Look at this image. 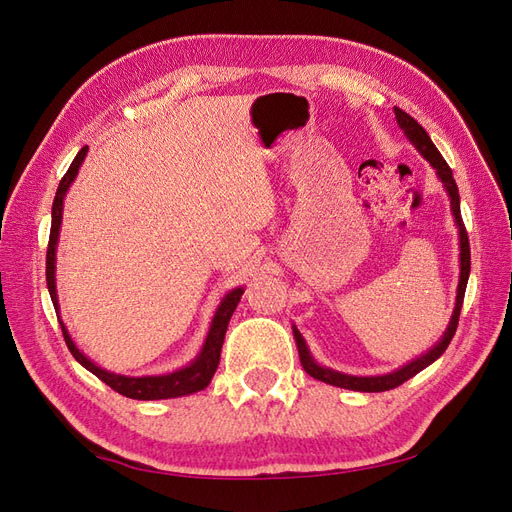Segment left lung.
<instances>
[{
    "label": "left lung",
    "instance_id": "8db88e82",
    "mask_svg": "<svg viewBox=\"0 0 512 512\" xmlns=\"http://www.w3.org/2000/svg\"><path fill=\"white\" fill-rule=\"evenodd\" d=\"M395 117H397V123L401 128H404L406 136L412 141V145L423 153L425 160L438 170V177L442 179L444 188L448 192V196H451V209H453V215L457 220V226H459V245H461V275H459V286H457V305H455V312H453V318H451V324H448V329L444 333V337L440 339V342L433 346L427 354H423L421 359H416L412 363H408L406 367H401L397 371H393V374H386V376H374V378H356V376H346V374H339V371H333V369H324L320 365L314 363L312 356H309V350L303 342L301 333L294 329V339H297V348H299V359H301V365L303 369L307 371L309 376L320 380V382H327V384H333V386H342V389H350V391H363V393H380V391H391L395 389V386L404 384L406 380H410L412 376H416L418 371L425 369L427 365H431L433 361L438 359V356H442V352L448 348V344H451V339L457 331V324H459V314H461V305H463V294H466V286H468V277H470V241H468V232H466V226H463V220H461V209H459V190H457V183L453 179V170L451 166L446 164V160L440 156V151L436 149V145L431 143L429 134L423 130L421 123H418L416 119H412L406 111H401V108H395Z\"/></svg>",
    "mask_w": 512,
    "mask_h": 512
}]
</instances>
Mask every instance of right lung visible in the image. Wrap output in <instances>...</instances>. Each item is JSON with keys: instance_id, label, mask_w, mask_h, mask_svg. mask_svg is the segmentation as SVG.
Instances as JSON below:
<instances>
[{"instance_id": "1", "label": "right lung", "mask_w": 512, "mask_h": 512, "mask_svg": "<svg viewBox=\"0 0 512 512\" xmlns=\"http://www.w3.org/2000/svg\"><path fill=\"white\" fill-rule=\"evenodd\" d=\"M87 156V147H83L79 153H76V158L72 160L70 168L66 170V175L61 177L59 181V188L53 200V222H51V235H49V247H46V286H49L51 292V299L55 305V312H57V292H55V245H57V237H59V224H61V211H64V196L70 188V183L74 181L76 173H79V168L83 164ZM243 288H235L230 290L222 305L218 307V312H215V318L211 322V329L207 335V342L200 350L198 359L183 367L175 374H166V376H145V378H128V376H117L111 374V371H104L98 365L91 363L83 352H79V348L74 346V342L70 339L64 322L59 320L61 324V333H64L66 339V346L72 352V356L76 361H79L85 369H89L91 374L98 376L104 384L111 386L113 391H117L123 397H130V399H168V397H181V395H190L196 391H203L205 386L211 382L215 369L220 365V352H222V344H224V335L228 329V322L232 312H235V307L241 299ZM59 318V316H57Z\"/></svg>"}]
</instances>
